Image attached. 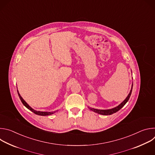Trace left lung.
<instances>
[{
    "label": "left lung",
    "mask_w": 155,
    "mask_h": 155,
    "mask_svg": "<svg viewBox=\"0 0 155 155\" xmlns=\"http://www.w3.org/2000/svg\"><path fill=\"white\" fill-rule=\"evenodd\" d=\"M132 86H133V84H132V87H131V90L130 91V93L129 94H128V96H127V97L126 98V99L121 104H120L118 106L114 108H112V109H109V110H97V109H94V108H91L90 109L91 110H93V111H94V112L96 113H97L99 114H101V115H112V114H114L115 113H116L117 112H118V110H120L126 104V102L128 101L130 95H131V93H132Z\"/></svg>",
    "instance_id": "8db88e82"
}]
</instances>
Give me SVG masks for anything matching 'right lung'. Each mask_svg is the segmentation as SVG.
Returning a JSON list of instances; mask_svg holds the SVG:
<instances>
[{
    "instance_id": "right-lung-1",
    "label": "right lung",
    "mask_w": 155,
    "mask_h": 155,
    "mask_svg": "<svg viewBox=\"0 0 155 155\" xmlns=\"http://www.w3.org/2000/svg\"><path fill=\"white\" fill-rule=\"evenodd\" d=\"M18 96H19V99H20V100H21V101L22 102V103L23 104V105L27 108H28L29 110H30L31 111H32V112H34L35 114H36V115H41V116H47V115H51V114H54V112H40V111H35V110H34V109H32L26 102H25V101L22 98V97L20 96V94H19V93H18Z\"/></svg>"
}]
</instances>
